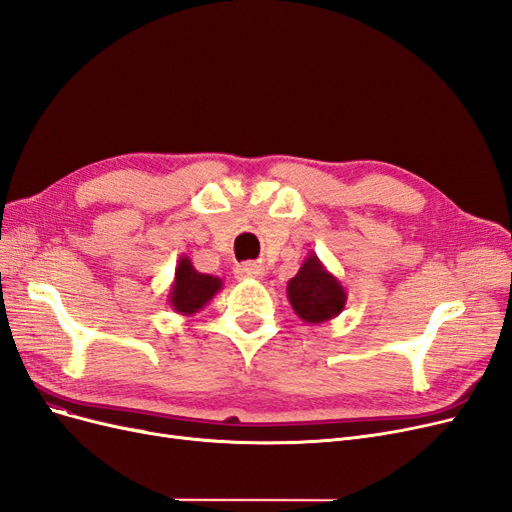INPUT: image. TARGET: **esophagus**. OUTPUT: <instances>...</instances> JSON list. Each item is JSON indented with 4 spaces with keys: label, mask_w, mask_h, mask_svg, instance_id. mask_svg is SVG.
<instances>
[{
    "label": "esophagus",
    "mask_w": 512,
    "mask_h": 512,
    "mask_svg": "<svg viewBox=\"0 0 512 512\" xmlns=\"http://www.w3.org/2000/svg\"><path fill=\"white\" fill-rule=\"evenodd\" d=\"M262 275H264V267L258 262H248V264H241V267H237L239 279H262Z\"/></svg>",
    "instance_id": "obj_1"
}]
</instances>
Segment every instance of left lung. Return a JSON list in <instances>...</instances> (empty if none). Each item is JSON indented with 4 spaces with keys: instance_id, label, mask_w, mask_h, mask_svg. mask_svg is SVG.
<instances>
[{
    "instance_id": "obj_1",
    "label": "left lung",
    "mask_w": 512,
    "mask_h": 512,
    "mask_svg": "<svg viewBox=\"0 0 512 512\" xmlns=\"http://www.w3.org/2000/svg\"><path fill=\"white\" fill-rule=\"evenodd\" d=\"M286 294L294 313L315 326L337 317L347 305V290L313 252L288 281Z\"/></svg>"
}]
</instances>
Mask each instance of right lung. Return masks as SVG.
Wrapping results in <instances>:
<instances>
[{"mask_svg":"<svg viewBox=\"0 0 512 512\" xmlns=\"http://www.w3.org/2000/svg\"><path fill=\"white\" fill-rule=\"evenodd\" d=\"M222 279L199 273L192 260L182 254L169 288V307L184 317L199 313L222 290Z\"/></svg>","mask_w":512,"mask_h":512,"instance_id":"obj_1","label":"right lung"}]
</instances>
